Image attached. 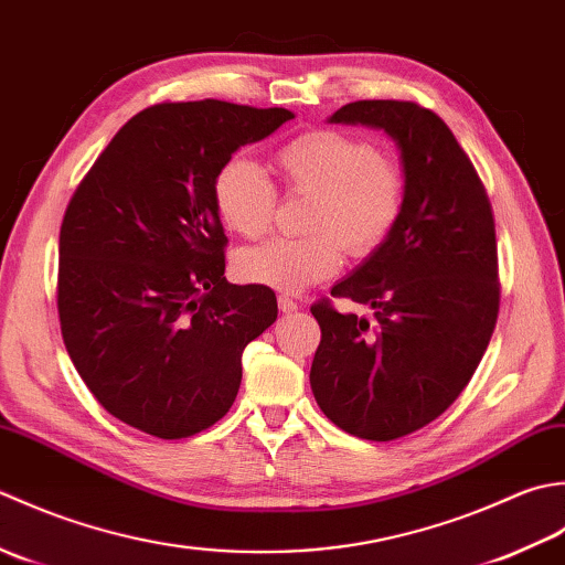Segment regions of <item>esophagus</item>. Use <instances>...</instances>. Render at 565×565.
Instances as JSON below:
<instances>
[{
    "instance_id": "34e87169",
    "label": "esophagus",
    "mask_w": 565,
    "mask_h": 565,
    "mask_svg": "<svg viewBox=\"0 0 565 565\" xmlns=\"http://www.w3.org/2000/svg\"><path fill=\"white\" fill-rule=\"evenodd\" d=\"M278 307H280V312L282 315H292V312H297V302L292 297H287V295H280L278 297Z\"/></svg>"
}]
</instances>
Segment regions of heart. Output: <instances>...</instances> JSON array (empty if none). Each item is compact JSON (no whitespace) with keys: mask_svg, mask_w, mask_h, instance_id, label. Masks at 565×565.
<instances>
[{"mask_svg":"<svg viewBox=\"0 0 565 565\" xmlns=\"http://www.w3.org/2000/svg\"><path fill=\"white\" fill-rule=\"evenodd\" d=\"M290 194H309L302 238H273L236 253L246 282L305 292L339 273L343 248L365 258L393 236L405 212V172L377 148L339 129H309L275 151ZM214 204L232 232L258 238L270 228L278 190L253 160L228 158L214 178Z\"/></svg>","mask_w":565,"mask_h":565,"instance_id":"heart-1","label":"heart"}]
</instances>
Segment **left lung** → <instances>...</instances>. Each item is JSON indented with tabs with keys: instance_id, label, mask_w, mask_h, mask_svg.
I'll use <instances>...</instances> for the list:
<instances>
[{
	"instance_id": "left-lung-1",
	"label": "left lung",
	"mask_w": 565,
	"mask_h": 565,
	"mask_svg": "<svg viewBox=\"0 0 565 565\" xmlns=\"http://www.w3.org/2000/svg\"><path fill=\"white\" fill-rule=\"evenodd\" d=\"M331 124L393 138L407 200L399 224L331 287L373 309V321L312 305L321 327L312 393L327 417L367 441H393L454 405L486 353L500 309L490 200L451 129L414 102L361 99Z\"/></svg>"
}]
</instances>
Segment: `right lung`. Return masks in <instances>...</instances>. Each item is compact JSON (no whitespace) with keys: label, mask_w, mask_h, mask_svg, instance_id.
Wrapping results in <instances>:
<instances>
[{"label":"right lung","mask_w":565,"mask_h":565,"mask_svg":"<svg viewBox=\"0 0 565 565\" xmlns=\"http://www.w3.org/2000/svg\"><path fill=\"white\" fill-rule=\"evenodd\" d=\"M290 109L163 102L126 121L61 226L57 315L71 361L114 417L185 439L234 405L241 353L275 319L270 287L224 278L214 178Z\"/></svg>","instance_id":"1"}]
</instances>
